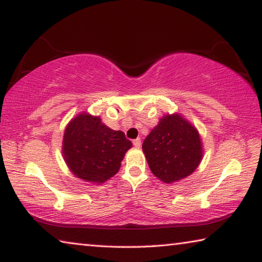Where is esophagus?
Wrapping results in <instances>:
<instances>
[{"label": "esophagus", "mask_w": 262, "mask_h": 262, "mask_svg": "<svg viewBox=\"0 0 262 262\" xmlns=\"http://www.w3.org/2000/svg\"><path fill=\"white\" fill-rule=\"evenodd\" d=\"M133 144H134L135 148H140L141 147V139H136L133 141Z\"/></svg>", "instance_id": "obj_1"}]
</instances>
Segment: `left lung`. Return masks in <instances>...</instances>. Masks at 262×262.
<instances>
[{
	"instance_id": "8db88e82",
	"label": "left lung",
	"mask_w": 262,
	"mask_h": 262,
	"mask_svg": "<svg viewBox=\"0 0 262 262\" xmlns=\"http://www.w3.org/2000/svg\"><path fill=\"white\" fill-rule=\"evenodd\" d=\"M142 149L152 173L167 184L192 174L203 156L196 128L177 113L164 115Z\"/></svg>"
}]
</instances>
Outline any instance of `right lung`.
<instances>
[{
    "label": "right lung",
    "instance_id": "obj_1",
    "mask_svg": "<svg viewBox=\"0 0 262 262\" xmlns=\"http://www.w3.org/2000/svg\"><path fill=\"white\" fill-rule=\"evenodd\" d=\"M132 142L113 130L99 117L81 113L66 127L62 154L69 170L88 183L101 184L118 173Z\"/></svg>",
    "mask_w": 262,
    "mask_h": 262
}]
</instances>
